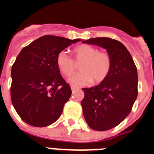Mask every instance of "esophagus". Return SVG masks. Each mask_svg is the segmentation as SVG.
Returning <instances> with one entry per match:
<instances>
[{
  "label": "esophagus",
  "instance_id": "obj_1",
  "mask_svg": "<svg viewBox=\"0 0 154 154\" xmlns=\"http://www.w3.org/2000/svg\"><path fill=\"white\" fill-rule=\"evenodd\" d=\"M70 88H71L72 91H75V90H77V89H79L78 87H76V86H74V85H71V86H70Z\"/></svg>",
  "mask_w": 154,
  "mask_h": 154
}]
</instances>
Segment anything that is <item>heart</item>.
Returning a JSON list of instances; mask_svg holds the SVG:
<instances>
[{
  "label": "heart",
  "instance_id": "obj_1",
  "mask_svg": "<svg viewBox=\"0 0 154 154\" xmlns=\"http://www.w3.org/2000/svg\"><path fill=\"white\" fill-rule=\"evenodd\" d=\"M77 61L83 60L80 65L81 72L71 76L69 81L74 85H86L94 80L95 83L104 81L110 72L112 61L109 54L98 51L97 48L89 45H81L73 49ZM57 66L63 75L69 77L75 70L73 59L65 52L59 53Z\"/></svg>",
  "mask_w": 154,
  "mask_h": 154
}]
</instances>
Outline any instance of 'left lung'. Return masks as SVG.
<instances>
[{
	"instance_id": "obj_1",
	"label": "left lung",
	"mask_w": 154,
	"mask_h": 154,
	"mask_svg": "<svg viewBox=\"0 0 154 154\" xmlns=\"http://www.w3.org/2000/svg\"><path fill=\"white\" fill-rule=\"evenodd\" d=\"M83 43L106 49L112 66L109 75L97 86L83 88V114L91 129L105 131L117 126L129 116L138 91L137 69L128 49L110 38H89Z\"/></svg>"
}]
</instances>
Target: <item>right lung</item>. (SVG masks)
Listing matches in <instances>:
<instances>
[{
	"label": "right lung",
	"instance_id": "add662e5",
	"mask_svg": "<svg viewBox=\"0 0 154 154\" xmlns=\"http://www.w3.org/2000/svg\"><path fill=\"white\" fill-rule=\"evenodd\" d=\"M81 38L43 35L21 49L11 67V97L14 109L32 126L51 125L71 95L57 66L59 53Z\"/></svg>",
	"mask_w": 154,
	"mask_h": 154
}]
</instances>
